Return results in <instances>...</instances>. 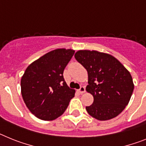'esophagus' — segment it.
<instances>
[{
	"label": "esophagus",
	"instance_id": "obj_1",
	"mask_svg": "<svg viewBox=\"0 0 146 146\" xmlns=\"http://www.w3.org/2000/svg\"><path fill=\"white\" fill-rule=\"evenodd\" d=\"M78 92H79L80 94H84V93L86 92V88H85V87H83V86L80 87V88L78 90Z\"/></svg>",
	"mask_w": 146,
	"mask_h": 146
}]
</instances>
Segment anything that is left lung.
<instances>
[{
	"label": "left lung",
	"mask_w": 146,
	"mask_h": 146,
	"mask_svg": "<svg viewBox=\"0 0 146 146\" xmlns=\"http://www.w3.org/2000/svg\"><path fill=\"white\" fill-rule=\"evenodd\" d=\"M74 58L87 70L86 91L94 96L93 104L86 108L88 113L99 121L118 115L133 92L129 72L113 55L96 50H79Z\"/></svg>",
	"instance_id": "obj_1"
}]
</instances>
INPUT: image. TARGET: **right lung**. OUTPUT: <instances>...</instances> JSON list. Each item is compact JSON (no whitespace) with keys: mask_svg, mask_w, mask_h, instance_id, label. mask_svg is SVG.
Instances as JSON below:
<instances>
[{"mask_svg":"<svg viewBox=\"0 0 146 146\" xmlns=\"http://www.w3.org/2000/svg\"><path fill=\"white\" fill-rule=\"evenodd\" d=\"M74 50L56 49L30 64L21 79V93L35 116L52 121L65 112L75 91L67 86L64 70Z\"/></svg>","mask_w":146,"mask_h":146,"instance_id":"1","label":"right lung"}]
</instances>
